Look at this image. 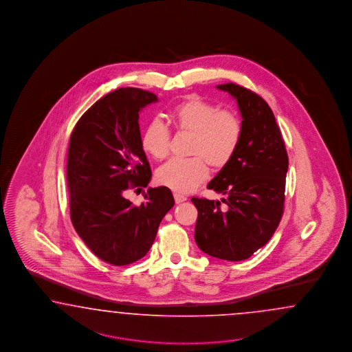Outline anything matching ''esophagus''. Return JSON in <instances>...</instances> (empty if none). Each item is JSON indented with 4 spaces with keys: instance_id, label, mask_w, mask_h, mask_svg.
I'll list each match as a JSON object with an SVG mask.
<instances>
[{
    "instance_id": "obj_1",
    "label": "esophagus",
    "mask_w": 352,
    "mask_h": 352,
    "mask_svg": "<svg viewBox=\"0 0 352 352\" xmlns=\"http://www.w3.org/2000/svg\"><path fill=\"white\" fill-rule=\"evenodd\" d=\"M174 200H175V203L181 204L183 201H186L187 200V197L186 196H183L181 193H174Z\"/></svg>"
}]
</instances>
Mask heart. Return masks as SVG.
Segmentation results:
<instances>
[{
  "label": "heart",
  "instance_id": "b5f03b06",
  "mask_svg": "<svg viewBox=\"0 0 352 352\" xmlns=\"http://www.w3.org/2000/svg\"><path fill=\"white\" fill-rule=\"evenodd\" d=\"M171 125L191 134L190 159H173L156 171V181L173 191L195 190L209 175L208 164L222 169L234 159L243 137V124L234 111L219 109L199 96H188L171 109ZM140 144L155 160H162L170 148V131L160 120H152L143 130Z\"/></svg>",
  "mask_w": 352,
  "mask_h": 352
}]
</instances>
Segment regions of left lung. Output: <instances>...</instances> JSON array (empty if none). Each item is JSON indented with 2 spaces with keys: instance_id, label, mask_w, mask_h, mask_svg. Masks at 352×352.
<instances>
[{
  "instance_id": "1",
  "label": "left lung",
  "mask_w": 352,
  "mask_h": 352,
  "mask_svg": "<svg viewBox=\"0 0 352 352\" xmlns=\"http://www.w3.org/2000/svg\"><path fill=\"white\" fill-rule=\"evenodd\" d=\"M217 89L234 98L243 118V137L231 162L209 182L220 201L192 197L197 208L195 241L204 253L244 261L266 245L280 223L288 153L272 109L256 93L236 84Z\"/></svg>"
}]
</instances>
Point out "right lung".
Wrapping results in <instances>:
<instances>
[{
  "label": "right lung",
  "mask_w": 352,
  "mask_h": 352,
  "mask_svg": "<svg viewBox=\"0 0 352 352\" xmlns=\"http://www.w3.org/2000/svg\"><path fill=\"white\" fill-rule=\"evenodd\" d=\"M157 100L142 89H118L86 111L69 139L72 224L89 249L113 266L146 256L162 218L174 206L173 193L164 186L149 187L140 205L125 199L126 190L146 188L152 177L138 120L139 112Z\"/></svg>",
  "instance_id": "1"
}]
</instances>
